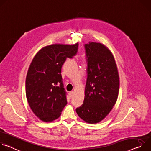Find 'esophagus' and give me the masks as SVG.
Returning a JSON list of instances; mask_svg holds the SVG:
<instances>
[{
	"instance_id": "1",
	"label": "esophagus",
	"mask_w": 151,
	"mask_h": 151,
	"mask_svg": "<svg viewBox=\"0 0 151 151\" xmlns=\"http://www.w3.org/2000/svg\"><path fill=\"white\" fill-rule=\"evenodd\" d=\"M73 94H74V93H73V91H70L69 92V96H70V97H72L73 96Z\"/></svg>"
}]
</instances>
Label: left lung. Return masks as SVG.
Returning <instances> with one entry per match:
<instances>
[{
	"mask_svg": "<svg viewBox=\"0 0 151 151\" xmlns=\"http://www.w3.org/2000/svg\"><path fill=\"white\" fill-rule=\"evenodd\" d=\"M84 47L87 78L83 103L76 112L84 121L96 124L108 115L116 103L119 78L114 55L105 45L90 42Z\"/></svg>",
	"mask_w": 151,
	"mask_h": 151,
	"instance_id": "obj_1",
	"label": "left lung"
}]
</instances>
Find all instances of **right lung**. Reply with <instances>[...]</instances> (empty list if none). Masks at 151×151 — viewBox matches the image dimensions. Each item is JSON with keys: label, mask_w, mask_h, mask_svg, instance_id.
Here are the masks:
<instances>
[{"label": "right lung", "mask_w": 151, "mask_h": 151, "mask_svg": "<svg viewBox=\"0 0 151 151\" xmlns=\"http://www.w3.org/2000/svg\"><path fill=\"white\" fill-rule=\"evenodd\" d=\"M78 44H52L42 48L34 57L26 79V97L33 112L40 120L51 122L67 104L61 67L75 56Z\"/></svg>", "instance_id": "add662e5"}]
</instances>
